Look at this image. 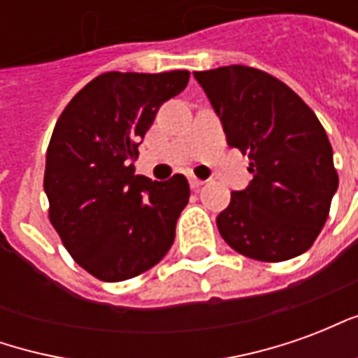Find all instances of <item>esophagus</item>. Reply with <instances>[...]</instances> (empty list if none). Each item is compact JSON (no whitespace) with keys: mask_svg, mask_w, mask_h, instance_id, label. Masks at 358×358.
<instances>
[{"mask_svg":"<svg viewBox=\"0 0 358 358\" xmlns=\"http://www.w3.org/2000/svg\"><path fill=\"white\" fill-rule=\"evenodd\" d=\"M187 180H189V186L194 187V189H199V187L203 186V180L197 178V176H194V174H189V176H187Z\"/></svg>","mask_w":358,"mask_h":358,"instance_id":"34e87169","label":"esophagus"}]
</instances>
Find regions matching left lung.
Masks as SVG:
<instances>
[{
    "instance_id": "1",
    "label": "left lung",
    "mask_w": 358,
    "mask_h": 358,
    "mask_svg": "<svg viewBox=\"0 0 358 358\" xmlns=\"http://www.w3.org/2000/svg\"><path fill=\"white\" fill-rule=\"evenodd\" d=\"M220 117L230 148L249 157L253 180L217 217L241 255L280 263L305 253L326 224L338 189L334 151L313 109L255 66L194 73Z\"/></svg>"
}]
</instances>
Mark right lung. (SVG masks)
<instances>
[{"label": "right lung", "instance_id": "1", "mask_svg": "<svg viewBox=\"0 0 358 358\" xmlns=\"http://www.w3.org/2000/svg\"><path fill=\"white\" fill-rule=\"evenodd\" d=\"M187 71L103 73L69 101L51 134L43 189L50 222L82 268L122 282L163 259L189 199L184 174L151 182L132 161L159 107L187 86Z\"/></svg>", "mask_w": 358, "mask_h": 358}]
</instances>
